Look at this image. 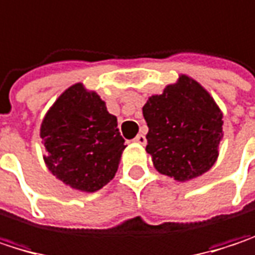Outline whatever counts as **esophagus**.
I'll return each mask as SVG.
<instances>
[{
	"label": "esophagus",
	"mask_w": 255,
	"mask_h": 255,
	"mask_svg": "<svg viewBox=\"0 0 255 255\" xmlns=\"http://www.w3.org/2000/svg\"><path fill=\"white\" fill-rule=\"evenodd\" d=\"M133 141L138 143H142L143 145V143L146 142V138H145V135H143V133H138V135H136V138H135Z\"/></svg>",
	"instance_id": "esophagus-1"
}]
</instances>
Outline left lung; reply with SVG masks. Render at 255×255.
<instances>
[{
  "mask_svg": "<svg viewBox=\"0 0 255 255\" xmlns=\"http://www.w3.org/2000/svg\"><path fill=\"white\" fill-rule=\"evenodd\" d=\"M146 152L161 173L185 182L198 177L216 163L223 138V114L207 91L182 75L152 95L143 106Z\"/></svg>",
  "mask_w": 255,
  "mask_h": 255,
  "instance_id": "1",
  "label": "left lung"
}]
</instances>
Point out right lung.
Wrapping results in <instances>:
<instances>
[{"label":"right lung","mask_w":255,"mask_h":255,"mask_svg":"<svg viewBox=\"0 0 255 255\" xmlns=\"http://www.w3.org/2000/svg\"><path fill=\"white\" fill-rule=\"evenodd\" d=\"M41 138L48 170L83 192H95L112 180L126 148L116 116L82 83L66 89L48 110Z\"/></svg>","instance_id":"1"}]
</instances>
